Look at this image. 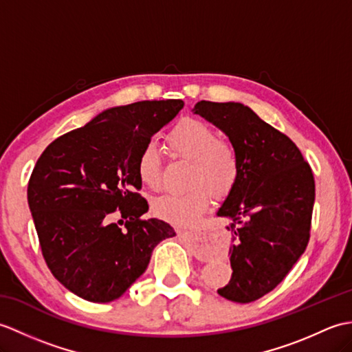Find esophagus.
Returning <instances> with one entry per match:
<instances>
[{"label": "esophagus", "instance_id": "obj_1", "mask_svg": "<svg viewBox=\"0 0 352 352\" xmlns=\"http://www.w3.org/2000/svg\"><path fill=\"white\" fill-rule=\"evenodd\" d=\"M177 234H178V237H183V239L189 237V234H188V233H184L183 230H177ZM195 256H197V258H198V260H201V261H207V260H210L212 254L208 252L207 250H197Z\"/></svg>", "mask_w": 352, "mask_h": 352}]
</instances>
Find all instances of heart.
I'll list each match as a JSON object with an SVG mask.
<instances>
[{
  "instance_id": "1",
  "label": "heart",
  "mask_w": 352,
  "mask_h": 352,
  "mask_svg": "<svg viewBox=\"0 0 352 352\" xmlns=\"http://www.w3.org/2000/svg\"><path fill=\"white\" fill-rule=\"evenodd\" d=\"M168 145L172 153L192 162L189 184L193 188L155 198L153 212L177 227H192L208 206L206 188L214 198L227 197L233 190L241 175V159L230 142L219 140L212 126L197 119L175 125L168 136ZM138 175L148 188H159L162 159L153 144L139 153Z\"/></svg>"
}]
</instances>
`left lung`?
<instances>
[{"mask_svg": "<svg viewBox=\"0 0 352 352\" xmlns=\"http://www.w3.org/2000/svg\"><path fill=\"white\" fill-rule=\"evenodd\" d=\"M193 113L226 134L241 159V175L216 214L233 222L231 280L218 294L252 302L269 294L302 256L310 237L315 178L286 134L241 102L199 101Z\"/></svg>", "mask_w": 352, "mask_h": 352, "instance_id": "left-lung-1", "label": "left lung"}]
</instances>
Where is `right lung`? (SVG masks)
<instances>
[{"label":"right lung","mask_w":352,"mask_h":352,"mask_svg":"<svg viewBox=\"0 0 352 352\" xmlns=\"http://www.w3.org/2000/svg\"><path fill=\"white\" fill-rule=\"evenodd\" d=\"M183 106L166 100L107 109L51 142L37 160L27 195L43 258L83 300H118L145 272L155 246L175 236L164 221L140 219L148 203L136 192L138 157ZM115 211L127 219L124 229L111 222Z\"/></svg>","instance_id":"obj_1"}]
</instances>
